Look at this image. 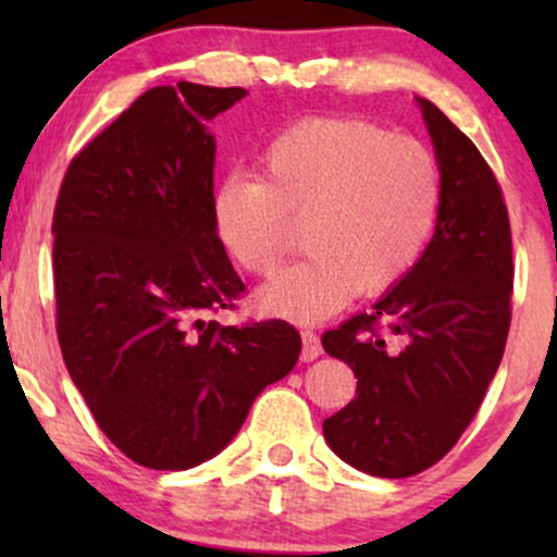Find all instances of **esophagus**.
I'll use <instances>...</instances> for the list:
<instances>
[{
	"label": "esophagus",
	"mask_w": 557,
	"mask_h": 557,
	"mask_svg": "<svg viewBox=\"0 0 557 557\" xmlns=\"http://www.w3.org/2000/svg\"><path fill=\"white\" fill-rule=\"evenodd\" d=\"M300 341H304V350H300V359L304 361H314L322 356V341L314 330H304L300 332Z\"/></svg>",
	"instance_id": "34e87169"
}]
</instances>
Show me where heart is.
Instances as JSON below:
<instances>
[{"label":"heart","mask_w":557,"mask_h":557,"mask_svg":"<svg viewBox=\"0 0 557 557\" xmlns=\"http://www.w3.org/2000/svg\"><path fill=\"white\" fill-rule=\"evenodd\" d=\"M443 203L437 157L417 138L361 120H300L267 146L259 177L212 196L214 233L240 270L272 274L300 222L306 257L261 293L272 314L317 322L356 290L382 293L417 267Z\"/></svg>","instance_id":"b5f03b06"}]
</instances>
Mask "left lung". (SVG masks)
Returning <instances> with one entry per match:
<instances>
[{
	"label": "left lung",
	"instance_id": "obj_1",
	"mask_svg": "<svg viewBox=\"0 0 557 557\" xmlns=\"http://www.w3.org/2000/svg\"><path fill=\"white\" fill-rule=\"evenodd\" d=\"M443 172L430 246L372 306L322 335L356 374V398L324 419L345 463L403 479L430 469L476 417L510 327L513 248L503 190L466 133L419 99Z\"/></svg>",
	"mask_w": 557,
	"mask_h": 557
}]
</instances>
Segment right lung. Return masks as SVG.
Masks as SVG:
<instances>
[{
    "mask_svg": "<svg viewBox=\"0 0 557 557\" xmlns=\"http://www.w3.org/2000/svg\"><path fill=\"white\" fill-rule=\"evenodd\" d=\"M243 96L188 81L149 88L73 157L57 196L62 359L99 430L146 469L214 458L300 354L283 319H212L246 285L214 233L207 125Z\"/></svg>",
    "mask_w": 557,
    "mask_h": 557,
    "instance_id": "add662e5",
    "label": "right lung"
}]
</instances>
